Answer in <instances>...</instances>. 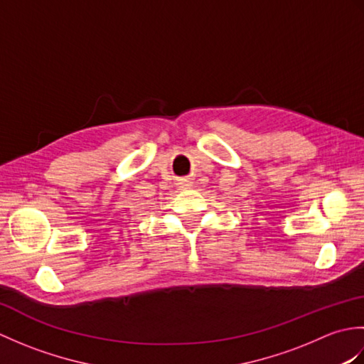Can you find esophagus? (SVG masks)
<instances>
[{
  "instance_id": "34e87169",
  "label": "esophagus",
  "mask_w": 364,
  "mask_h": 364,
  "mask_svg": "<svg viewBox=\"0 0 364 364\" xmlns=\"http://www.w3.org/2000/svg\"><path fill=\"white\" fill-rule=\"evenodd\" d=\"M180 184H181V188H186V186H191V181L189 180H181Z\"/></svg>"
}]
</instances>
